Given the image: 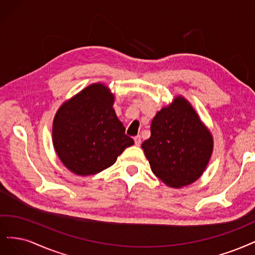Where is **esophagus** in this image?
Listing matches in <instances>:
<instances>
[{
  "mask_svg": "<svg viewBox=\"0 0 255 255\" xmlns=\"http://www.w3.org/2000/svg\"><path fill=\"white\" fill-rule=\"evenodd\" d=\"M133 139H134V143H135V145H136V146H139V145H141V135H136V136H134V137H133Z\"/></svg>",
  "mask_w": 255,
  "mask_h": 255,
  "instance_id": "34e87169",
  "label": "esophagus"
}]
</instances>
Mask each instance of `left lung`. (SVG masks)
<instances>
[{"mask_svg":"<svg viewBox=\"0 0 255 255\" xmlns=\"http://www.w3.org/2000/svg\"><path fill=\"white\" fill-rule=\"evenodd\" d=\"M150 132L142 149L152 172L163 183L180 188L201 177L210 162L214 139L185 97L175 96L157 112Z\"/></svg>","mask_w":255,"mask_h":255,"instance_id":"1","label":"left lung"}]
</instances>
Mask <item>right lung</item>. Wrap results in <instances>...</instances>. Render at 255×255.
<instances>
[{"label": "right lung", "mask_w": 255, "mask_h": 255, "mask_svg": "<svg viewBox=\"0 0 255 255\" xmlns=\"http://www.w3.org/2000/svg\"><path fill=\"white\" fill-rule=\"evenodd\" d=\"M114 93L102 83L89 85L65 101L53 121L54 149L70 171L91 176L113 165L134 141L117 117Z\"/></svg>", "instance_id": "right-lung-1"}]
</instances>
